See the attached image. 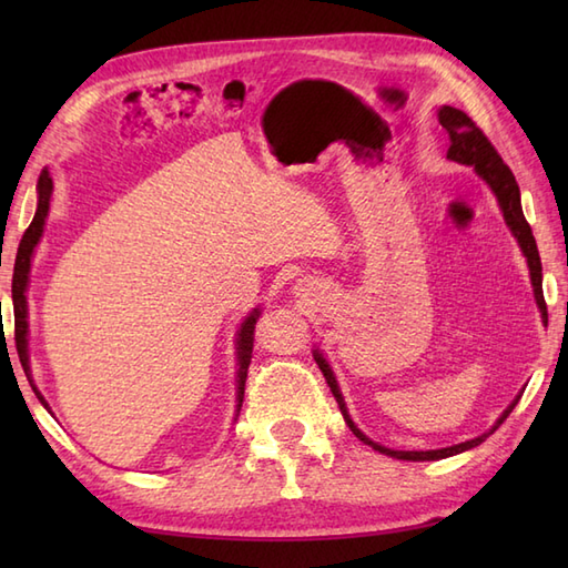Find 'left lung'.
I'll return each mask as SVG.
<instances>
[{
    "label": "left lung",
    "instance_id": "8db88e82",
    "mask_svg": "<svg viewBox=\"0 0 568 568\" xmlns=\"http://www.w3.org/2000/svg\"><path fill=\"white\" fill-rule=\"evenodd\" d=\"M439 124L446 129V134H449V151H446V159H452L456 163H464V165H474V171L486 180V183L490 185V190L496 192L498 197V204L503 210V216H505V224L510 226V232L515 234L517 244H520L525 258H527V265H529V277H532V287H535V300L539 305V312H541V322L547 324V303H545V293H541V261H539V251H537V241L532 236V229H529L525 214H523V204H520V187H517L515 183V175L508 165H505V161L500 159V153L496 151V146L488 141V136L484 134L476 126L474 119H470L466 112L456 110V106H442L439 110ZM315 361L320 371L324 373V378H327L329 388H332V395L336 397V403H339V409L342 415L346 419L348 429H352L356 437L361 442H366L368 446H373V449L385 454V456H393V458H403V462H437V458H446V456H454V454H462L466 449H474V446H478L480 442H486V437H490L493 432H496L505 417H508L517 400H520V395L515 397V400L508 405V409L498 417L496 425H493L490 432L480 434V437L470 439V442H462V444H454V446H446V449H429V452H395V449H388V446H381L376 442H371L364 432H361L354 419L348 417L346 413V405H344V397L339 393V385H336V378L334 373L329 368L327 361H324V356L320 352H315Z\"/></svg>",
    "mask_w": 568,
    "mask_h": 568
}]
</instances>
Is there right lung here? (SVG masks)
Here are the masks:
<instances>
[{
	"label": "right lung",
	"mask_w": 568,
	"mask_h": 568,
	"mask_svg": "<svg viewBox=\"0 0 568 568\" xmlns=\"http://www.w3.org/2000/svg\"><path fill=\"white\" fill-rule=\"evenodd\" d=\"M39 207H36L33 222L29 224L27 232L21 236V244L17 251V263H14V277H11V303H14V339H17V352H19V361L23 366V373L31 383V388L36 393V397L43 403V407H48V403L43 400V395L36 388L31 381V366H29V305H27V285H29V271H31V256L33 248L39 244V239L43 234V224L48 216V207H51V195H53V178L51 173L41 171L39 175ZM261 312L253 310L251 315L244 320L236 336V358H239V376H236V409H241V403H244V385H246V373H248V364H251V354H253V329H256V320Z\"/></svg>",
	"instance_id": "1"
}]
</instances>
